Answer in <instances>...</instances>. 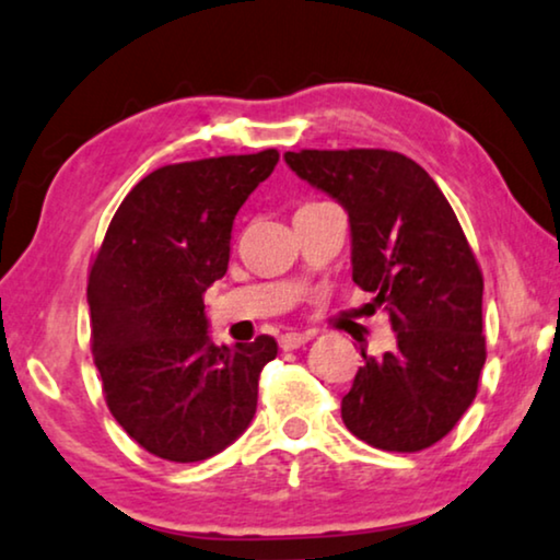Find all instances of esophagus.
<instances>
[{
    "mask_svg": "<svg viewBox=\"0 0 560 560\" xmlns=\"http://www.w3.org/2000/svg\"><path fill=\"white\" fill-rule=\"evenodd\" d=\"M310 340H312L310 335L287 332V335H281V337H279V345H281V350H299V348H302V345H306Z\"/></svg>",
    "mask_w": 560,
    "mask_h": 560,
    "instance_id": "1",
    "label": "esophagus"
}]
</instances>
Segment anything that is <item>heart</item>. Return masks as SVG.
<instances>
[{
    "instance_id": "b5f03b06",
    "label": "heart",
    "mask_w": 560,
    "mask_h": 560,
    "mask_svg": "<svg viewBox=\"0 0 560 560\" xmlns=\"http://www.w3.org/2000/svg\"><path fill=\"white\" fill-rule=\"evenodd\" d=\"M312 205H317V202H312ZM304 208H306V205H304Z\"/></svg>"
}]
</instances>
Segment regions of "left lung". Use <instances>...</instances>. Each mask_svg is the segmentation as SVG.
<instances>
[{"instance_id":"obj_1","label":"left lung","mask_w":560,"mask_h":560,"mask_svg":"<svg viewBox=\"0 0 560 560\" xmlns=\"http://www.w3.org/2000/svg\"><path fill=\"white\" fill-rule=\"evenodd\" d=\"M283 160L348 210L352 281L388 312L396 350H362L342 398L352 434L383 452H421L477 396L487 348L482 271L452 205L413 160L388 149H302Z\"/></svg>"}]
</instances>
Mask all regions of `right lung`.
Returning <instances> with one entry per match:
<instances>
[{"instance_id":"1","label":"right lung","mask_w":560,"mask_h":560,"mask_svg":"<svg viewBox=\"0 0 560 560\" xmlns=\"http://www.w3.org/2000/svg\"><path fill=\"white\" fill-rule=\"evenodd\" d=\"M277 162L264 149L154 170L91 264V350L108 411L160 459H208L256 413L258 375L279 345L261 335L215 348L202 294L225 277L233 220Z\"/></svg>"}]
</instances>
